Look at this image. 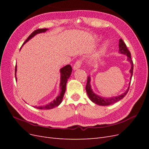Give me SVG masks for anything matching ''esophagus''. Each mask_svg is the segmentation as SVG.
<instances>
[{
	"instance_id": "obj_1",
	"label": "esophagus",
	"mask_w": 149,
	"mask_h": 149,
	"mask_svg": "<svg viewBox=\"0 0 149 149\" xmlns=\"http://www.w3.org/2000/svg\"><path fill=\"white\" fill-rule=\"evenodd\" d=\"M81 60H78L77 61H76V63H74V66H73V70H76L79 69L80 66H81Z\"/></svg>"
}]
</instances>
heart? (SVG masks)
<instances>
[{
  "label": "heart",
  "instance_id": "heart-1",
  "mask_svg": "<svg viewBox=\"0 0 149 149\" xmlns=\"http://www.w3.org/2000/svg\"><path fill=\"white\" fill-rule=\"evenodd\" d=\"M108 46H109V42H108V41H105L104 42L97 53L93 56V60H96L99 59L101 56H102L106 52L108 48Z\"/></svg>",
  "mask_w": 149,
  "mask_h": 149
}]
</instances>
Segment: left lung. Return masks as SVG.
Listing matches in <instances>:
<instances>
[{"mask_svg":"<svg viewBox=\"0 0 149 149\" xmlns=\"http://www.w3.org/2000/svg\"><path fill=\"white\" fill-rule=\"evenodd\" d=\"M119 52L120 54H123V55H125L127 56V61L130 63V65H131V67H130V81H131V79L132 77V74H133V69H134V64H133V61L131 59V56H130V53L128 50V49L126 47V45L125 43L123 42V40L121 38L119 40ZM91 83V77L90 76H89L88 77V81H87V84H86V91L87 92L88 96L89 98L93 102L96 104L97 105L100 106H109L111 104H112L116 103L118 101H120L122 100L126 94H127L129 89V86L130 84V82L129 83V85L128 88L126 89V91L121 94L119 96H112V97H102L101 96H99L96 93H94L93 91V89L91 88V85L90 84Z\"/></svg>","mask_w":149,"mask_h":149,"instance_id":"obj_1","label":"left lung"}]
</instances>
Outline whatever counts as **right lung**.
Segmentation results:
<instances>
[{
    "mask_svg": "<svg viewBox=\"0 0 149 149\" xmlns=\"http://www.w3.org/2000/svg\"><path fill=\"white\" fill-rule=\"evenodd\" d=\"M48 30V29H38V30H35L33 33H31V34L27 38V39L25 40V42L23 43V45L25 43L29 42L30 39H31L33 37H35L36 35L41 33H45ZM60 72V94H58V96L53 101L47 104L46 105H42V106H33V107L37 108V109H45V110L51 109L54 107L58 106L61 103L63 98L64 94L66 91V83L68 81V79H69V78L70 77V76L71 74L72 68L70 65H67L64 67L61 68ZM16 73H17V65L15 66V79L17 81V78L16 77Z\"/></svg>",
    "mask_w": 149,
    "mask_h": 149,
    "instance_id": "1",
    "label": "right lung"
}]
</instances>
